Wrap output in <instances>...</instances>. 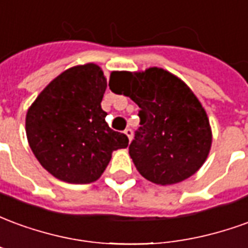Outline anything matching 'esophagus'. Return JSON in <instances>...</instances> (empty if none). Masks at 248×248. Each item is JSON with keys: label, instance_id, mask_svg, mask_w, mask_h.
<instances>
[{"label": "esophagus", "instance_id": "obj_1", "mask_svg": "<svg viewBox=\"0 0 248 248\" xmlns=\"http://www.w3.org/2000/svg\"><path fill=\"white\" fill-rule=\"evenodd\" d=\"M124 134L127 135V138H129V140H133V129H130V127H127V129L124 130Z\"/></svg>", "mask_w": 248, "mask_h": 248}]
</instances>
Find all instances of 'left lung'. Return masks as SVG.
<instances>
[{
  "label": "left lung",
  "mask_w": 248,
  "mask_h": 248,
  "mask_svg": "<svg viewBox=\"0 0 248 248\" xmlns=\"http://www.w3.org/2000/svg\"><path fill=\"white\" fill-rule=\"evenodd\" d=\"M110 89L140 108V126L129 154L142 177L172 185L201 169L211 147V129L204 108L185 82L150 67L142 73L121 71Z\"/></svg>",
  "instance_id": "obj_1"
}]
</instances>
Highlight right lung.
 I'll return each instance as SVG.
<instances>
[{"label":"right lung","instance_id":"right-lung-1","mask_svg":"<svg viewBox=\"0 0 248 248\" xmlns=\"http://www.w3.org/2000/svg\"><path fill=\"white\" fill-rule=\"evenodd\" d=\"M108 86L101 67L74 66L47 85L26 114L30 149L44 169L67 183L97 181L129 138L114 131L101 108Z\"/></svg>","mask_w":248,"mask_h":248}]
</instances>
